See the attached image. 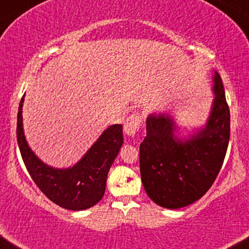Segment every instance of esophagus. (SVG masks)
Here are the masks:
<instances>
[{
    "label": "esophagus",
    "mask_w": 249,
    "mask_h": 249,
    "mask_svg": "<svg viewBox=\"0 0 249 249\" xmlns=\"http://www.w3.org/2000/svg\"><path fill=\"white\" fill-rule=\"evenodd\" d=\"M142 123V116L138 112H133L132 114H130L127 117L126 120H125L124 124V131L127 136L130 137H133V136L137 135L139 131V127H141Z\"/></svg>",
    "instance_id": "obj_1"
}]
</instances>
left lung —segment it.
I'll return each instance as SVG.
<instances>
[{"label": "left lung", "instance_id": "left-lung-1", "mask_svg": "<svg viewBox=\"0 0 249 249\" xmlns=\"http://www.w3.org/2000/svg\"><path fill=\"white\" fill-rule=\"evenodd\" d=\"M212 111L203 129L189 138L175 136L168 113L149 114L146 136L139 146L142 183L158 206L178 209L200 200L216 179L231 135V113L221 76H213Z\"/></svg>", "mask_w": 249, "mask_h": 249}]
</instances>
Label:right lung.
Listing matches in <instances>:
<instances>
[{
  "label": "right lung",
  "mask_w": 249,
  "mask_h": 249,
  "mask_svg": "<svg viewBox=\"0 0 249 249\" xmlns=\"http://www.w3.org/2000/svg\"><path fill=\"white\" fill-rule=\"evenodd\" d=\"M23 102L24 95L18 106L16 136L33 181L49 200L62 208L84 210L93 207L103 198L108 170L123 145V126L114 124L107 127L72 168L56 169L43 163L27 143L22 123Z\"/></svg>",
  "instance_id": "right-lung-1"
}]
</instances>
